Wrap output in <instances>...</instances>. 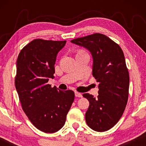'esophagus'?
<instances>
[{
    "instance_id": "34e87169",
    "label": "esophagus",
    "mask_w": 146,
    "mask_h": 146,
    "mask_svg": "<svg viewBox=\"0 0 146 146\" xmlns=\"http://www.w3.org/2000/svg\"><path fill=\"white\" fill-rule=\"evenodd\" d=\"M75 96H76V97H78V98L82 97V94L78 92H75Z\"/></svg>"
}]
</instances>
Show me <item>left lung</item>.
<instances>
[{
    "label": "left lung",
    "mask_w": 146,
    "mask_h": 146,
    "mask_svg": "<svg viewBox=\"0 0 146 146\" xmlns=\"http://www.w3.org/2000/svg\"><path fill=\"white\" fill-rule=\"evenodd\" d=\"M70 42L90 52L92 75L99 83L96 98L88 93L83 94L90 102L86 121L94 131L108 130L120 119L128 99L129 76L122 50L110 38L98 33Z\"/></svg>",
    "instance_id": "obj_1"
}]
</instances>
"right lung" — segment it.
<instances>
[{
	"mask_svg": "<svg viewBox=\"0 0 146 146\" xmlns=\"http://www.w3.org/2000/svg\"><path fill=\"white\" fill-rule=\"evenodd\" d=\"M66 43L34 40L17 58L15 84L23 110L33 124L45 133H54L64 126L74 100L72 90H60L48 84L54 78L57 54Z\"/></svg>",
	"mask_w": 146,
	"mask_h": 146,
	"instance_id": "right-lung-1",
	"label": "right lung"
}]
</instances>
